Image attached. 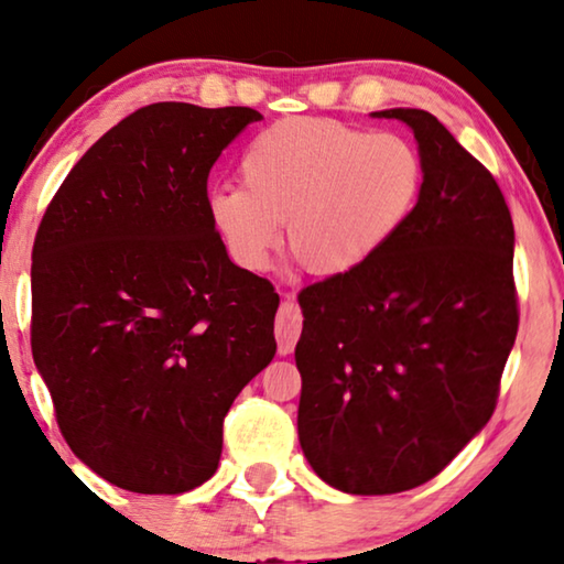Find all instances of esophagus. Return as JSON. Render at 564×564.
I'll return each mask as SVG.
<instances>
[{
	"label": "esophagus",
	"instance_id": "esophagus-1",
	"mask_svg": "<svg viewBox=\"0 0 564 564\" xmlns=\"http://www.w3.org/2000/svg\"><path fill=\"white\" fill-rule=\"evenodd\" d=\"M301 326H304V316H301L299 304H293L291 299H285L279 308V314H275V339H279L281 355H291L293 347H296Z\"/></svg>",
	"mask_w": 564,
	"mask_h": 564
}]
</instances>
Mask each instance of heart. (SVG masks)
I'll return each instance as SVG.
<instances>
[{"label":"heart","instance_id":"b5f03b06","mask_svg":"<svg viewBox=\"0 0 564 564\" xmlns=\"http://www.w3.org/2000/svg\"><path fill=\"white\" fill-rule=\"evenodd\" d=\"M242 187L207 197L232 260L260 271L285 242L311 273L339 275L375 258L402 230L423 189V156L398 133L332 119H283L250 141Z\"/></svg>","mask_w":564,"mask_h":564}]
</instances>
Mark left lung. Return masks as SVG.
Masks as SVG:
<instances>
[{
  "label": "left lung",
  "mask_w": 564,
  "mask_h": 564,
  "mask_svg": "<svg viewBox=\"0 0 564 564\" xmlns=\"http://www.w3.org/2000/svg\"><path fill=\"white\" fill-rule=\"evenodd\" d=\"M413 129L425 176L402 230L355 271L301 291L299 441L334 489L431 481L489 423L519 329L514 225L497 180L433 113Z\"/></svg>",
  "instance_id": "obj_1"
}]
</instances>
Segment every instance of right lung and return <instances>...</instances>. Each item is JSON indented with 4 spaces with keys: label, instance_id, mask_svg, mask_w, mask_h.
Wrapping results in <instances>:
<instances>
[{
    "label": "right lung",
    "instance_id": "add662e5",
    "mask_svg": "<svg viewBox=\"0 0 564 564\" xmlns=\"http://www.w3.org/2000/svg\"><path fill=\"white\" fill-rule=\"evenodd\" d=\"M263 116L151 104L106 131L50 199L32 248V357L83 464L137 494L215 474L223 420L275 355L279 293L207 213L223 149Z\"/></svg>",
    "mask_w": 564,
    "mask_h": 564
}]
</instances>
